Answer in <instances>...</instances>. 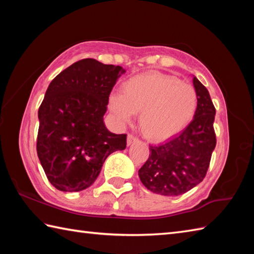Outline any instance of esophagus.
Listing matches in <instances>:
<instances>
[{
  "instance_id": "obj_1",
  "label": "esophagus",
  "mask_w": 254,
  "mask_h": 254,
  "mask_svg": "<svg viewBox=\"0 0 254 254\" xmlns=\"http://www.w3.org/2000/svg\"><path fill=\"white\" fill-rule=\"evenodd\" d=\"M137 141V137L132 135V134H128L127 135V145H131L133 143H135Z\"/></svg>"
}]
</instances>
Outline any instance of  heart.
<instances>
[{
    "label": "heart",
    "mask_w": 254,
    "mask_h": 254,
    "mask_svg": "<svg viewBox=\"0 0 254 254\" xmlns=\"http://www.w3.org/2000/svg\"><path fill=\"white\" fill-rule=\"evenodd\" d=\"M109 109L119 121L130 122L139 113L142 133L150 141L164 142L182 132L197 109V94L192 85L171 75L147 72L124 80L121 95L109 98Z\"/></svg>",
    "instance_id": "heart-1"
}]
</instances>
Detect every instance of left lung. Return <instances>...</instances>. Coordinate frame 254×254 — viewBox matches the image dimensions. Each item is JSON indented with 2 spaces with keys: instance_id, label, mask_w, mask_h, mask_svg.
Masks as SVG:
<instances>
[{
  "instance_id": "obj_1",
  "label": "left lung",
  "mask_w": 254,
  "mask_h": 254,
  "mask_svg": "<svg viewBox=\"0 0 254 254\" xmlns=\"http://www.w3.org/2000/svg\"><path fill=\"white\" fill-rule=\"evenodd\" d=\"M197 109L192 122L179 135L157 146H149V156L138 176L153 193L177 196L202 182L216 146L214 119L216 109L206 87L196 77Z\"/></svg>"
}]
</instances>
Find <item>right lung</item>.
I'll use <instances>...</instances> for the list:
<instances>
[{
	"mask_svg": "<svg viewBox=\"0 0 254 254\" xmlns=\"http://www.w3.org/2000/svg\"><path fill=\"white\" fill-rule=\"evenodd\" d=\"M124 73L119 65L83 59L50 83L38 110L37 154L58 190L87 189L108 156L127 147V134H113L104 123L109 95Z\"/></svg>",
	"mask_w": 254,
	"mask_h": 254,
	"instance_id": "obj_1",
	"label": "right lung"
}]
</instances>
